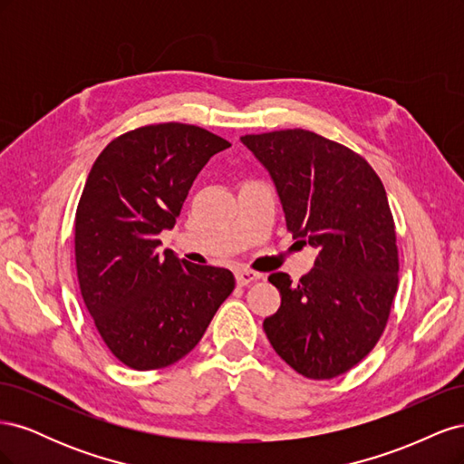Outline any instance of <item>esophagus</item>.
Segmentation results:
<instances>
[{"label":"esophagus","instance_id":"34e87169","mask_svg":"<svg viewBox=\"0 0 464 464\" xmlns=\"http://www.w3.org/2000/svg\"><path fill=\"white\" fill-rule=\"evenodd\" d=\"M261 275L256 273V271H247V269H240L236 273V283L240 286H247L251 283H256V280H259Z\"/></svg>","mask_w":464,"mask_h":464}]
</instances>
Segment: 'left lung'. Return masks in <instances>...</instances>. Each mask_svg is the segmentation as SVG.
<instances>
[{"mask_svg":"<svg viewBox=\"0 0 464 464\" xmlns=\"http://www.w3.org/2000/svg\"><path fill=\"white\" fill-rule=\"evenodd\" d=\"M240 141L269 172L292 236L317 249L298 285L286 273L269 276L280 307L263 321L266 339L305 377L341 375L375 346L397 294V236L385 188L360 154L312 131Z\"/></svg>","mask_w":464,"mask_h":464,"instance_id":"obj_1","label":"left lung"}]
</instances>
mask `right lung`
<instances>
[{"mask_svg":"<svg viewBox=\"0 0 464 464\" xmlns=\"http://www.w3.org/2000/svg\"><path fill=\"white\" fill-rule=\"evenodd\" d=\"M228 147L170 121L120 135L91 168L75 217L77 276L98 333L125 366L184 358L234 290L228 269L179 259L159 240L203 166Z\"/></svg>","mask_w":464,"mask_h":464,"instance_id":"1","label":"right lung"}]
</instances>
